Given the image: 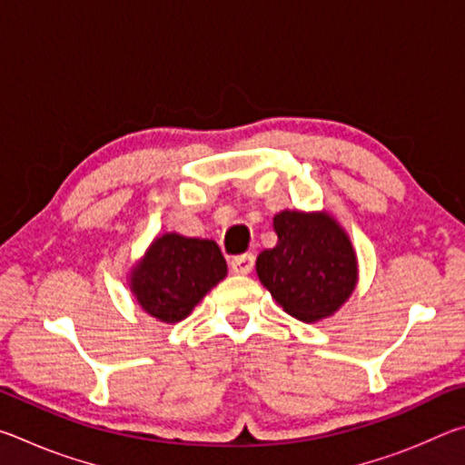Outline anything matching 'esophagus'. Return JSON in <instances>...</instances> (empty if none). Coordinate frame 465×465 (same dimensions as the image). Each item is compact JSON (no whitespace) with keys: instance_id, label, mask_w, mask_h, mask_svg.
<instances>
[{"instance_id":"34e87169","label":"esophagus","mask_w":465,"mask_h":465,"mask_svg":"<svg viewBox=\"0 0 465 465\" xmlns=\"http://www.w3.org/2000/svg\"><path fill=\"white\" fill-rule=\"evenodd\" d=\"M232 271L235 274H248L254 269V254H240V256H233L230 261Z\"/></svg>"}]
</instances>
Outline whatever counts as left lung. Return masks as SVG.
<instances>
[{"label": "left lung", "instance_id": "1", "mask_svg": "<svg viewBox=\"0 0 465 465\" xmlns=\"http://www.w3.org/2000/svg\"><path fill=\"white\" fill-rule=\"evenodd\" d=\"M272 225L279 242L258 254V279L293 318L318 322L332 316L357 282L349 235L328 213L282 211Z\"/></svg>", "mask_w": 465, "mask_h": 465}]
</instances>
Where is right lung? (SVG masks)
<instances>
[{
  "instance_id": "1",
  "label": "right lung",
  "mask_w": 465,
  "mask_h": 465,
  "mask_svg": "<svg viewBox=\"0 0 465 465\" xmlns=\"http://www.w3.org/2000/svg\"><path fill=\"white\" fill-rule=\"evenodd\" d=\"M225 274V258L213 240L166 233L135 266L131 289L149 316L174 324L184 320Z\"/></svg>"
}]
</instances>
